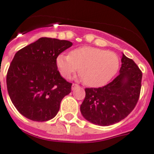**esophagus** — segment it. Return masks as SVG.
I'll return each mask as SVG.
<instances>
[{
	"label": "esophagus",
	"instance_id": "34e87169",
	"mask_svg": "<svg viewBox=\"0 0 154 154\" xmlns=\"http://www.w3.org/2000/svg\"><path fill=\"white\" fill-rule=\"evenodd\" d=\"M78 87H79V86L77 85V84L73 83V84H72V90H74L75 89H76V88H78Z\"/></svg>",
	"mask_w": 154,
	"mask_h": 154
}]
</instances>
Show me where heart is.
<instances>
[{"mask_svg":"<svg viewBox=\"0 0 154 154\" xmlns=\"http://www.w3.org/2000/svg\"><path fill=\"white\" fill-rule=\"evenodd\" d=\"M56 61L64 78H69L79 69L83 82L90 87H100L108 83L120 66L116 54L93 47L76 48L70 54H61Z\"/></svg>","mask_w":154,"mask_h":154,"instance_id":"b5f03b06","label":"heart"}]
</instances>
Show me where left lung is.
I'll list each match as a JSON object with an SVG mask.
<instances>
[{"mask_svg":"<svg viewBox=\"0 0 154 154\" xmlns=\"http://www.w3.org/2000/svg\"><path fill=\"white\" fill-rule=\"evenodd\" d=\"M120 74L103 87L86 88L80 106L82 116L91 123L108 126L119 122L135 108L141 90L142 72L123 54Z\"/></svg>","mask_w":154,"mask_h":154,"instance_id":"8db88e82","label":"left lung"}]
</instances>
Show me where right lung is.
I'll return each mask as SVG.
<instances>
[{"mask_svg":"<svg viewBox=\"0 0 154 154\" xmlns=\"http://www.w3.org/2000/svg\"><path fill=\"white\" fill-rule=\"evenodd\" d=\"M72 46L68 40L42 37L15 54L6 81L10 99L21 115L36 122L57 115L72 84L61 77L56 61Z\"/></svg>","mask_w":154,"mask_h":154,"instance_id":"add662e5","label":"right lung"}]
</instances>
